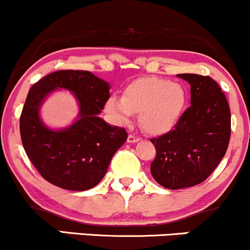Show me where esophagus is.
I'll return each mask as SVG.
<instances>
[{"label": "esophagus", "instance_id": "esophagus-1", "mask_svg": "<svg viewBox=\"0 0 250 250\" xmlns=\"http://www.w3.org/2000/svg\"><path fill=\"white\" fill-rule=\"evenodd\" d=\"M139 140H140L139 137L134 136V134H128L127 143H131V144H132V143H137V142H139Z\"/></svg>", "mask_w": 250, "mask_h": 250}]
</instances>
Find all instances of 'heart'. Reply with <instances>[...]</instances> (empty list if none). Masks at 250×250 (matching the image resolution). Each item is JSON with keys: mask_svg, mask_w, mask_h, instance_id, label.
Listing matches in <instances>:
<instances>
[{"mask_svg": "<svg viewBox=\"0 0 250 250\" xmlns=\"http://www.w3.org/2000/svg\"><path fill=\"white\" fill-rule=\"evenodd\" d=\"M186 88L162 78H143L124 89L123 97L113 95L105 108L118 123L128 122L133 113H139L144 131L161 134L170 131L179 122L187 108Z\"/></svg>", "mask_w": 250, "mask_h": 250, "instance_id": "1", "label": "heart"}]
</instances>
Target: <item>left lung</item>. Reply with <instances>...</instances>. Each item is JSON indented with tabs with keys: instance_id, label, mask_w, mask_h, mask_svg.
I'll use <instances>...</instances> for the list:
<instances>
[{
	"instance_id": "left-lung-1",
	"label": "left lung",
	"mask_w": 250,
	"mask_h": 250,
	"mask_svg": "<svg viewBox=\"0 0 250 250\" xmlns=\"http://www.w3.org/2000/svg\"><path fill=\"white\" fill-rule=\"evenodd\" d=\"M178 77L191 86V105L172 130L151 139L156 147L151 175L171 190L206 181L226 155L231 131L230 110L218 83L190 73Z\"/></svg>"
}]
</instances>
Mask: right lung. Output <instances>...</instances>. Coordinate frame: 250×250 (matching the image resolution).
I'll list each match as a JSON object with an SVG mask.
<instances>
[{
  "instance_id": "add662e5",
  "label": "right lung",
  "mask_w": 250,
  "mask_h": 250,
  "mask_svg": "<svg viewBox=\"0 0 250 250\" xmlns=\"http://www.w3.org/2000/svg\"><path fill=\"white\" fill-rule=\"evenodd\" d=\"M57 88L76 95L80 117L68 128L50 130L38 113L46 95ZM108 99L110 85L87 71L53 72L32 86L20 117V133L27 156L47 182L73 191L100 183L112 157L127 139L125 128L99 117Z\"/></svg>"
}]
</instances>
